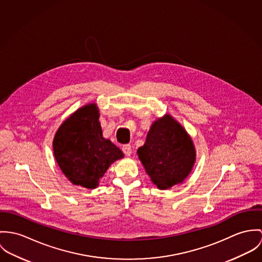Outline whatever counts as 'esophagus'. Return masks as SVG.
Masks as SVG:
<instances>
[{"label": "esophagus", "instance_id": "obj_1", "mask_svg": "<svg viewBox=\"0 0 262 262\" xmlns=\"http://www.w3.org/2000/svg\"><path fill=\"white\" fill-rule=\"evenodd\" d=\"M122 151L125 154V156H130L132 155V145H122Z\"/></svg>", "mask_w": 262, "mask_h": 262}]
</instances>
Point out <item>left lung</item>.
I'll return each instance as SVG.
<instances>
[{"instance_id":"obj_1","label":"left lung","mask_w":262,"mask_h":262,"mask_svg":"<svg viewBox=\"0 0 262 262\" xmlns=\"http://www.w3.org/2000/svg\"><path fill=\"white\" fill-rule=\"evenodd\" d=\"M138 156L151 182L161 190L182 183L196 161L193 141L170 115L154 121Z\"/></svg>"}]
</instances>
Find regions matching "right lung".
Returning a JSON list of instances; mask_svg holds the SVG:
<instances>
[{
	"label": "right lung",
	"mask_w": 262,
	"mask_h": 262,
	"mask_svg": "<svg viewBox=\"0 0 262 262\" xmlns=\"http://www.w3.org/2000/svg\"><path fill=\"white\" fill-rule=\"evenodd\" d=\"M95 103L77 110L60 126L53 140L59 168L74 185L95 189L110 166L123 158L122 151L102 137Z\"/></svg>",
	"instance_id": "1"
}]
</instances>
